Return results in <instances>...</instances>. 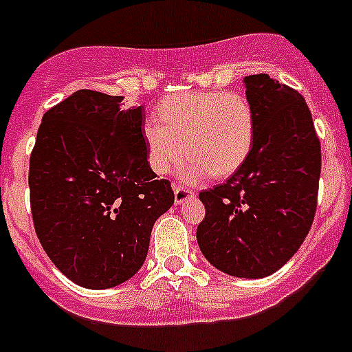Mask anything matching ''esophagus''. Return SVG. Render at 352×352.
<instances>
[{
	"instance_id": "1",
	"label": "esophagus",
	"mask_w": 352,
	"mask_h": 352,
	"mask_svg": "<svg viewBox=\"0 0 352 352\" xmlns=\"http://www.w3.org/2000/svg\"><path fill=\"white\" fill-rule=\"evenodd\" d=\"M192 197H195V192H193L192 188H186V186L182 185H174V202H176V204H183V202H186Z\"/></svg>"
}]
</instances>
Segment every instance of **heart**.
Returning <instances> with one entry per match:
<instances>
[{"label":"heart","instance_id":"1","mask_svg":"<svg viewBox=\"0 0 352 352\" xmlns=\"http://www.w3.org/2000/svg\"><path fill=\"white\" fill-rule=\"evenodd\" d=\"M159 118L143 124L148 164L169 174L188 155L185 178L230 176L243 166L254 140V111L235 90L179 92L159 104Z\"/></svg>","mask_w":352,"mask_h":352}]
</instances>
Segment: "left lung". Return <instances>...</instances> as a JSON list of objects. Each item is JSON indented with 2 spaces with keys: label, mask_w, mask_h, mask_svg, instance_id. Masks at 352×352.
Segmentation results:
<instances>
[{
  "label": "left lung",
  "mask_w": 352,
  "mask_h": 352,
  "mask_svg": "<svg viewBox=\"0 0 352 352\" xmlns=\"http://www.w3.org/2000/svg\"><path fill=\"white\" fill-rule=\"evenodd\" d=\"M254 111L248 159L221 185L204 190L197 243L208 262L235 277L281 269L311 230L318 206L321 143L305 99L269 75L244 78Z\"/></svg>",
  "instance_id": "obj_1"
}]
</instances>
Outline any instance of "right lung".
Here are the masks:
<instances>
[{"label":"right lung","mask_w":352,"mask_h":352,"mask_svg":"<svg viewBox=\"0 0 352 352\" xmlns=\"http://www.w3.org/2000/svg\"><path fill=\"white\" fill-rule=\"evenodd\" d=\"M82 89L43 115L29 159L31 212L54 265L90 289L113 288L143 265L153 223L174 202L143 140L144 108Z\"/></svg>","instance_id":"obj_1"}]
</instances>
